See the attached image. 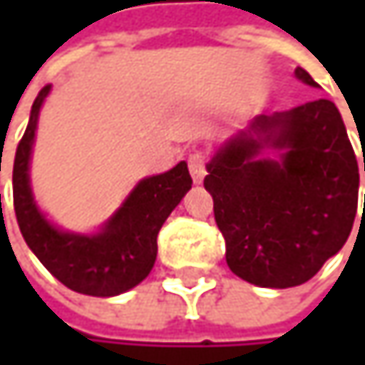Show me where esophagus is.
Returning a JSON list of instances; mask_svg holds the SVG:
<instances>
[{"instance_id": "1", "label": "esophagus", "mask_w": 365, "mask_h": 365, "mask_svg": "<svg viewBox=\"0 0 365 365\" xmlns=\"http://www.w3.org/2000/svg\"><path fill=\"white\" fill-rule=\"evenodd\" d=\"M187 167H190V175L194 183H200L207 175V167H205V156L202 154H192L190 160H187Z\"/></svg>"}]
</instances>
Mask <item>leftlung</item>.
<instances>
[{
	"label": "left lung",
	"mask_w": 365,
	"mask_h": 365,
	"mask_svg": "<svg viewBox=\"0 0 365 365\" xmlns=\"http://www.w3.org/2000/svg\"><path fill=\"white\" fill-rule=\"evenodd\" d=\"M296 76L317 86L307 69L298 67ZM264 143L286 150L281 161L255 158ZM207 171L205 187L213 196L226 262L254 285L283 289L307 283L351 235L359 169L329 99L257 115Z\"/></svg>",
	"instance_id": "left-lung-1"
}]
</instances>
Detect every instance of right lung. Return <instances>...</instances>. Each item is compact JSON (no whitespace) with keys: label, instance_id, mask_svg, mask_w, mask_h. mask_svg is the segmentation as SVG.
I'll return each instance as SVG.
<instances>
[{"label":"right lung","instance_id":"1","mask_svg":"<svg viewBox=\"0 0 365 365\" xmlns=\"http://www.w3.org/2000/svg\"><path fill=\"white\" fill-rule=\"evenodd\" d=\"M48 91L50 84L36 97L27 130L14 156L12 190L19 228L29 250L65 287L86 296H118L150 274L158 252V232L192 187L187 165L180 163L163 175L143 180L101 235L82 237L56 230L37 211L29 187V156L39 108Z\"/></svg>","mask_w":365,"mask_h":365}]
</instances>
